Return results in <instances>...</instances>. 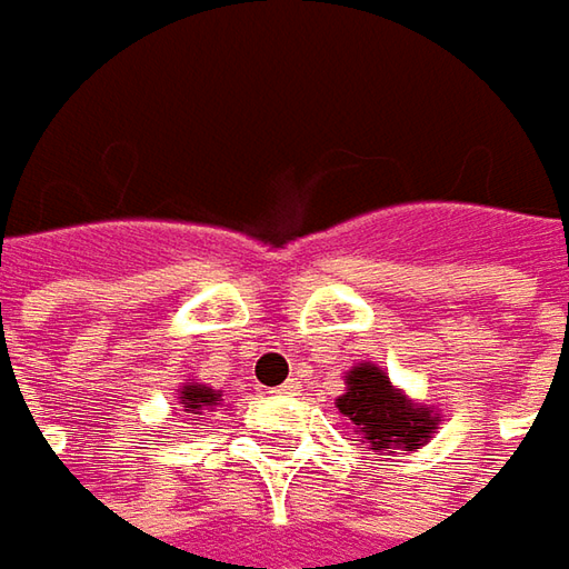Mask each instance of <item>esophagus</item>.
<instances>
[{"mask_svg":"<svg viewBox=\"0 0 569 569\" xmlns=\"http://www.w3.org/2000/svg\"><path fill=\"white\" fill-rule=\"evenodd\" d=\"M274 392H278V396H297V392H300V386H297V380H288V382H281Z\"/></svg>","mask_w":569,"mask_h":569,"instance_id":"esophagus-1","label":"esophagus"}]
</instances>
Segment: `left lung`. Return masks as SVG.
<instances>
[{
  "instance_id": "left-lung-1",
  "label": "left lung",
  "mask_w": 569,
  "mask_h": 569,
  "mask_svg": "<svg viewBox=\"0 0 569 569\" xmlns=\"http://www.w3.org/2000/svg\"><path fill=\"white\" fill-rule=\"evenodd\" d=\"M336 408L358 427L363 443H370L380 456L392 449H421L440 425L433 408L411 402L377 363H358L348 370L345 396L336 399Z\"/></svg>"
}]
</instances>
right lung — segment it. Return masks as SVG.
<instances>
[{
	"mask_svg": "<svg viewBox=\"0 0 569 569\" xmlns=\"http://www.w3.org/2000/svg\"><path fill=\"white\" fill-rule=\"evenodd\" d=\"M177 399H180V411H187V415H202L206 408H214V405H221V392L218 389H211L206 382H187L180 392H177Z\"/></svg>",
	"mask_w": 569,
	"mask_h": 569,
	"instance_id": "right-lung-1",
	"label": "right lung"
}]
</instances>
